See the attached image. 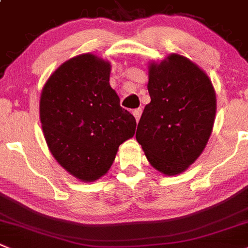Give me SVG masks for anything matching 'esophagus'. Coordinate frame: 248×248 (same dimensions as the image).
<instances>
[{
  "instance_id": "34e87169",
  "label": "esophagus",
  "mask_w": 248,
  "mask_h": 248,
  "mask_svg": "<svg viewBox=\"0 0 248 248\" xmlns=\"http://www.w3.org/2000/svg\"><path fill=\"white\" fill-rule=\"evenodd\" d=\"M141 113H142V109H141V108H136V109H134L133 114H134V117H135L136 122H139V119H140Z\"/></svg>"
}]
</instances>
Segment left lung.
Returning a JSON list of instances; mask_svg holds the SVG:
<instances>
[{"label":"left lung","instance_id":"left-lung-1","mask_svg":"<svg viewBox=\"0 0 248 248\" xmlns=\"http://www.w3.org/2000/svg\"><path fill=\"white\" fill-rule=\"evenodd\" d=\"M148 93L136 130L148 162L166 175H176L206 147L216 117V93L206 73L179 55L151 63Z\"/></svg>","mask_w":248,"mask_h":248}]
</instances>
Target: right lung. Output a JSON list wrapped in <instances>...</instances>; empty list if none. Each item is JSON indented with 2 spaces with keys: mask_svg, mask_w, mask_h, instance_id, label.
<instances>
[{
  "mask_svg": "<svg viewBox=\"0 0 248 248\" xmlns=\"http://www.w3.org/2000/svg\"><path fill=\"white\" fill-rule=\"evenodd\" d=\"M109 72L106 61L80 55L56 69L40 98V119L49 151L82 181L105 175L119 145L135 134V118L120 107L109 85Z\"/></svg>",
  "mask_w": 248,
  "mask_h": 248,
  "instance_id": "1",
  "label": "right lung"
}]
</instances>
